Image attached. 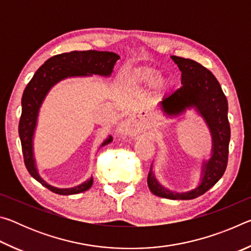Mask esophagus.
Listing matches in <instances>:
<instances>
[{"instance_id": "1", "label": "esophagus", "mask_w": 251, "mask_h": 251, "mask_svg": "<svg viewBox=\"0 0 251 251\" xmlns=\"http://www.w3.org/2000/svg\"><path fill=\"white\" fill-rule=\"evenodd\" d=\"M118 130H120V133H124V134L133 133V130H134L133 122H131L130 120L125 121L123 124L120 125V127H118Z\"/></svg>"}]
</instances>
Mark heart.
<instances>
[{"label":"heart","mask_w":251,"mask_h":251,"mask_svg":"<svg viewBox=\"0 0 251 251\" xmlns=\"http://www.w3.org/2000/svg\"><path fill=\"white\" fill-rule=\"evenodd\" d=\"M158 78H159V72L154 71V70H146V71L142 72V73L138 75L139 82H142V83H144L145 85L155 84ZM166 83L167 82L165 79H161L160 80L161 86L166 85Z\"/></svg>","instance_id":"obj_1"}]
</instances>
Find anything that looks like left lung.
<instances>
[{
    "label": "left lung",
    "mask_w": 251,
    "mask_h": 251,
    "mask_svg": "<svg viewBox=\"0 0 251 251\" xmlns=\"http://www.w3.org/2000/svg\"><path fill=\"white\" fill-rule=\"evenodd\" d=\"M172 58L181 71L182 85L159 101L160 108L169 116L179 115L186 108H196L205 118L211 131L212 155L207 163H203L201 185L192 192L182 194L169 192L156 180L151 166L147 184L156 196L174 201H188L201 196L209 190L226 171L230 141L228 101L217 78L205 66L189 58L179 56H172Z\"/></svg>",
    "instance_id": "left-lung-1"
}]
</instances>
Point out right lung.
<instances>
[{"mask_svg": "<svg viewBox=\"0 0 251 251\" xmlns=\"http://www.w3.org/2000/svg\"><path fill=\"white\" fill-rule=\"evenodd\" d=\"M117 54L100 50H73L55 55L49 58L29 80L22 96V114L19 123V135L22 144L24 164L33 178L41 182L50 192L58 195H74L86 192L93 185V178L74 188H56L50 186L40 177L33 158V134L35 129L37 114L42 101L53 85L71 76H86L92 74L109 76L117 59ZM113 141L112 137L101 144L105 146Z\"/></svg>", "mask_w": 251, "mask_h": 251, "instance_id": "add662e5", "label": "right lung"}]
</instances>
